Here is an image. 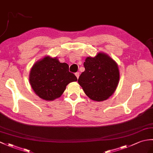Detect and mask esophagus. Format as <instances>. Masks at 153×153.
I'll return each mask as SVG.
<instances>
[{
    "label": "esophagus",
    "instance_id": "34e87169",
    "mask_svg": "<svg viewBox=\"0 0 153 153\" xmlns=\"http://www.w3.org/2000/svg\"><path fill=\"white\" fill-rule=\"evenodd\" d=\"M75 75H76V76L77 77V78L78 79V78H79V72H76L75 74Z\"/></svg>",
    "mask_w": 153,
    "mask_h": 153
}]
</instances>
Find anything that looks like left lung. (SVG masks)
<instances>
[{"label":"left lung","instance_id":"obj_1","mask_svg":"<svg viewBox=\"0 0 153 153\" xmlns=\"http://www.w3.org/2000/svg\"><path fill=\"white\" fill-rule=\"evenodd\" d=\"M83 65L78 83L91 100H105L114 93L119 81L118 65L113 59L104 53H98L94 57L88 56Z\"/></svg>","mask_w":153,"mask_h":153}]
</instances>
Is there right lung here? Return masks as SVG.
<instances>
[{
  "label": "right lung",
  "instance_id": "add662e5",
  "mask_svg": "<svg viewBox=\"0 0 153 153\" xmlns=\"http://www.w3.org/2000/svg\"><path fill=\"white\" fill-rule=\"evenodd\" d=\"M77 80L69 72V66L61 63L57 58L46 56L32 67L29 74L30 84L34 93L45 100L59 98L67 85Z\"/></svg>",
  "mask_w": 153,
  "mask_h": 153
}]
</instances>
